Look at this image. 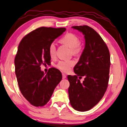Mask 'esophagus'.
<instances>
[{
	"label": "esophagus",
	"mask_w": 127,
	"mask_h": 127,
	"mask_svg": "<svg viewBox=\"0 0 127 127\" xmlns=\"http://www.w3.org/2000/svg\"><path fill=\"white\" fill-rule=\"evenodd\" d=\"M62 76H63V79H65L66 77L65 74H62Z\"/></svg>",
	"instance_id": "esophagus-1"
}]
</instances>
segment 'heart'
<instances>
[{
	"mask_svg": "<svg viewBox=\"0 0 127 127\" xmlns=\"http://www.w3.org/2000/svg\"><path fill=\"white\" fill-rule=\"evenodd\" d=\"M80 40L76 35L68 33L60 40L62 44L65 45L71 49L72 54L74 56H78L81 53L82 46L79 42ZM56 47L55 43H51L48 47V53L51 58L56 56ZM74 65V62L71 60L61 61L57 64L56 67L61 71L67 72L70 71L71 66Z\"/></svg>",
	"mask_w": 127,
	"mask_h": 127,
	"instance_id": "obj_1",
	"label": "heart"
}]
</instances>
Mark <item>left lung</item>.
<instances>
[{
    "instance_id": "left-lung-1",
    "label": "left lung",
    "mask_w": 127,
    "mask_h": 127,
    "mask_svg": "<svg viewBox=\"0 0 127 127\" xmlns=\"http://www.w3.org/2000/svg\"><path fill=\"white\" fill-rule=\"evenodd\" d=\"M72 28L84 35L85 47L74 68L76 75L68 76L69 100L75 110L84 112L98 104L107 90L110 55L105 42L93 28L86 25ZM82 76L85 77L84 80L80 82Z\"/></svg>"
}]
</instances>
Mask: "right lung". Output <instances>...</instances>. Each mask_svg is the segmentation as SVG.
Wrapping results in <instances>:
<instances>
[{
	"instance_id": "1",
	"label": "right lung",
	"mask_w": 127,
	"mask_h": 127,
	"mask_svg": "<svg viewBox=\"0 0 127 127\" xmlns=\"http://www.w3.org/2000/svg\"><path fill=\"white\" fill-rule=\"evenodd\" d=\"M65 28L40 27L23 37L15 58V74L21 93L34 106H43L50 100L62 79L61 72L52 68L46 74L41 64L51 63L50 45L65 31Z\"/></svg>"
}]
</instances>
